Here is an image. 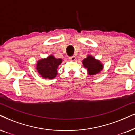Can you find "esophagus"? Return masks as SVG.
<instances>
[{
	"label": "esophagus",
	"instance_id": "34e87169",
	"mask_svg": "<svg viewBox=\"0 0 135 135\" xmlns=\"http://www.w3.org/2000/svg\"><path fill=\"white\" fill-rule=\"evenodd\" d=\"M69 60L71 61H75L76 60V57L75 56H71V57H69Z\"/></svg>",
	"mask_w": 135,
	"mask_h": 135
}]
</instances>
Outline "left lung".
Masks as SVG:
<instances>
[{"label": "left lung", "mask_w": 135, "mask_h": 135, "mask_svg": "<svg viewBox=\"0 0 135 135\" xmlns=\"http://www.w3.org/2000/svg\"><path fill=\"white\" fill-rule=\"evenodd\" d=\"M82 62L83 66L87 69L88 74L90 75L97 74L103 69V65L100 61L90 55H88L86 59L83 60Z\"/></svg>", "instance_id": "8db88e82"}]
</instances>
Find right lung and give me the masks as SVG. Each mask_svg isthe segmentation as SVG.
Masks as SVG:
<instances>
[{"mask_svg": "<svg viewBox=\"0 0 135 135\" xmlns=\"http://www.w3.org/2000/svg\"><path fill=\"white\" fill-rule=\"evenodd\" d=\"M62 62V59H55L53 55L37 62V70L43 78L53 79L57 76V69Z\"/></svg>", "mask_w": 135, "mask_h": 135, "instance_id": "1", "label": "right lung"}]
</instances>
